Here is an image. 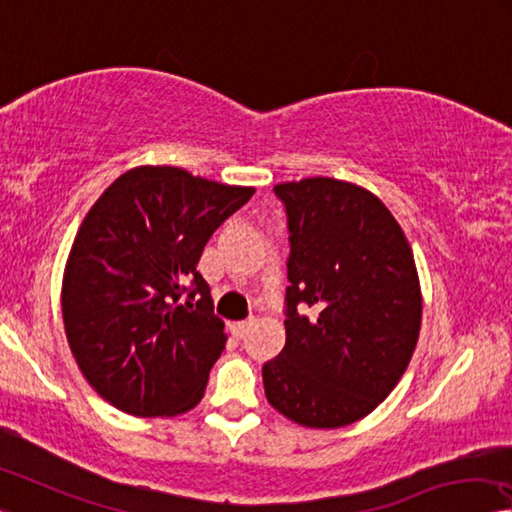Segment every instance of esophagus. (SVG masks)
Listing matches in <instances>:
<instances>
[{"label": "esophagus", "instance_id": "34e87169", "mask_svg": "<svg viewBox=\"0 0 512 512\" xmlns=\"http://www.w3.org/2000/svg\"><path fill=\"white\" fill-rule=\"evenodd\" d=\"M250 326H253V321H250V319H248V321H237V323H232V335L237 337V339H241L243 335H246Z\"/></svg>", "mask_w": 512, "mask_h": 512}]
</instances>
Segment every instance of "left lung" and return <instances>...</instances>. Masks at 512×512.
Instances as JSON below:
<instances>
[{"mask_svg":"<svg viewBox=\"0 0 512 512\" xmlns=\"http://www.w3.org/2000/svg\"><path fill=\"white\" fill-rule=\"evenodd\" d=\"M289 227L287 342L262 367L266 399L307 428L367 417L408 369L421 328L412 248L358 184L307 177L273 186ZM305 302L320 310L300 317Z\"/></svg>","mask_w":512,"mask_h":512,"instance_id":"obj_1","label":"left lung"}]
</instances>
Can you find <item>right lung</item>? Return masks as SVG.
I'll list each match as a JSON object with an SVG mask.
<instances>
[{"mask_svg":"<svg viewBox=\"0 0 512 512\" xmlns=\"http://www.w3.org/2000/svg\"><path fill=\"white\" fill-rule=\"evenodd\" d=\"M253 193L139 166L97 198L70 248L61 310L70 351L104 401L134 417H175L200 403L227 335L196 266Z\"/></svg>","mask_w":512,"mask_h":512,"instance_id":"add662e5","label":"right lung"}]
</instances>
